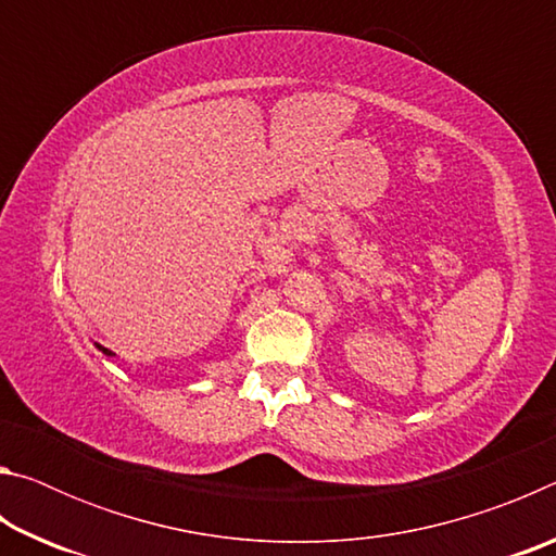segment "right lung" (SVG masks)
I'll return each mask as SVG.
<instances>
[{
  "mask_svg": "<svg viewBox=\"0 0 556 556\" xmlns=\"http://www.w3.org/2000/svg\"><path fill=\"white\" fill-rule=\"evenodd\" d=\"M96 345H98V343H96ZM98 351H102V353H105V355H115V353L108 351V348H102V345H98Z\"/></svg>",
  "mask_w": 556,
  "mask_h": 556,
  "instance_id": "right-lung-1",
  "label": "right lung"
}]
</instances>
